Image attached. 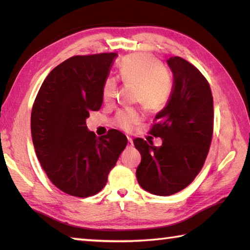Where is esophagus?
<instances>
[{
  "label": "esophagus",
  "instance_id": "34e87169",
  "mask_svg": "<svg viewBox=\"0 0 250 250\" xmlns=\"http://www.w3.org/2000/svg\"><path fill=\"white\" fill-rule=\"evenodd\" d=\"M128 146H133V141H132V139H131L130 137H128Z\"/></svg>",
  "mask_w": 250,
  "mask_h": 250
}]
</instances>
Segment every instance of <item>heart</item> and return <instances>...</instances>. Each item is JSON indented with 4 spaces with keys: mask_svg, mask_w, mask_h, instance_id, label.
Here are the masks:
<instances>
[{
    "mask_svg": "<svg viewBox=\"0 0 250 250\" xmlns=\"http://www.w3.org/2000/svg\"><path fill=\"white\" fill-rule=\"evenodd\" d=\"M124 83L137 86L135 99L147 110H159L167 103L172 90L171 79L162 69L158 59L150 54H132L122 59L119 65ZM117 83L113 78L105 79L103 86V98L107 104L116 97ZM141 121V115L133 109L122 110L115 117V125L130 131Z\"/></svg>",
    "mask_w": 250,
    "mask_h": 250,
    "instance_id": "heart-1",
    "label": "heart"
}]
</instances>
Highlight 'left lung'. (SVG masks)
<instances>
[{"label":"left lung","instance_id":"8db88e82","mask_svg":"<svg viewBox=\"0 0 250 250\" xmlns=\"http://www.w3.org/2000/svg\"><path fill=\"white\" fill-rule=\"evenodd\" d=\"M167 62L173 75V90L150 131L162 139V146L141 138L133 140L141 154L135 173L139 184L159 196L180 192L195 179L208 153L214 125L213 96L204 76L181 57H171Z\"/></svg>","mask_w":250,"mask_h":250}]
</instances>
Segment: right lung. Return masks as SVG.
Segmentation results:
<instances>
[{"label": "right lung", "instance_id": "obj_1", "mask_svg": "<svg viewBox=\"0 0 250 250\" xmlns=\"http://www.w3.org/2000/svg\"><path fill=\"white\" fill-rule=\"evenodd\" d=\"M117 56H74L55 67L41 86L31 116L33 145L50 182L71 196L88 197L104 188L128 143L111 129L103 137L86 119L103 104V86Z\"/></svg>", "mask_w": 250, "mask_h": 250}]
</instances>
